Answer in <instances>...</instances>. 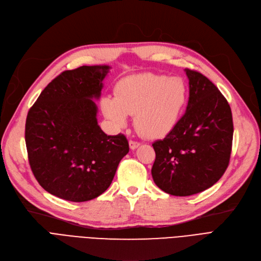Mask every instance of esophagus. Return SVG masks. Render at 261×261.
Instances as JSON below:
<instances>
[{
  "label": "esophagus",
  "instance_id": "esophagus-1",
  "mask_svg": "<svg viewBox=\"0 0 261 261\" xmlns=\"http://www.w3.org/2000/svg\"><path fill=\"white\" fill-rule=\"evenodd\" d=\"M141 144L139 143V142H137V141H130L129 142V146H130V149H132V150H134V149H137L138 147L140 146Z\"/></svg>",
  "mask_w": 261,
  "mask_h": 261
}]
</instances>
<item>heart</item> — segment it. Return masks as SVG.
<instances>
[{"mask_svg":"<svg viewBox=\"0 0 261 261\" xmlns=\"http://www.w3.org/2000/svg\"><path fill=\"white\" fill-rule=\"evenodd\" d=\"M188 100V87L179 76L141 73L123 77L115 87V97L101 100L105 116L123 128L129 114L135 127L148 139L162 138L178 123Z\"/></svg>","mask_w":261,"mask_h":261,"instance_id":"b5f03b06","label":"heart"}]
</instances>
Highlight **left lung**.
Listing matches in <instances>:
<instances>
[{
	"mask_svg": "<svg viewBox=\"0 0 261 261\" xmlns=\"http://www.w3.org/2000/svg\"><path fill=\"white\" fill-rule=\"evenodd\" d=\"M187 111L163 140L152 144L154 184L165 193L190 196L217 184L229 164L233 123L227 100L208 77L185 70Z\"/></svg>",
	"mask_w": 261,
	"mask_h": 261,
	"instance_id": "obj_1",
	"label": "left lung"
}]
</instances>
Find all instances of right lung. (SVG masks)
Here are the masks:
<instances>
[{"label": "right lung", "mask_w": 261, "mask_h": 261, "mask_svg": "<svg viewBox=\"0 0 261 261\" xmlns=\"http://www.w3.org/2000/svg\"><path fill=\"white\" fill-rule=\"evenodd\" d=\"M110 67L82 66L52 80L30 109L25 144L32 172L50 194L81 202L110 187L129 152L123 134L107 135L97 121L103 79Z\"/></svg>", "instance_id": "obj_1"}]
</instances>
